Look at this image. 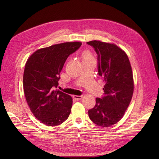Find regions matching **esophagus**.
Segmentation results:
<instances>
[{
	"label": "esophagus",
	"mask_w": 159,
	"mask_h": 159,
	"mask_svg": "<svg viewBox=\"0 0 159 159\" xmlns=\"http://www.w3.org/2000/svg\"><path fill=\"white\" fill-rule=\"evenodd\" d=\"M73 97L76 100H80L82 98V95H73Z\"/></svg>",
	"instance_id": "esophagus-1"
}]
</instances>
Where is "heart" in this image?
Masks as SVG:
<instances>
[{"label":"heart","instance_id":"b5f03b06","mask_svg":"<svg viewBox=\"0 0 159 159\" xmlns=\"http://www.w3.org/2000/svg\"><path fill=\"white\" fill-rule=\"evenodd\" d=\"M83 57H84V58H91V55L89 52H85L84 54H83Z\"/></svg>","mask_w":159,"mask_h":159}]
</instances>
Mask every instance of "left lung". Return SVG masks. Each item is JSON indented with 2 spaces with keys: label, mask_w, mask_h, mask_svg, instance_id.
Instances as JSON below:
<instances>
[{
  "label": "left lung",
  "mask_w": 159,
  "mask_h": 159,
  "mask_svg": "<svg viewBox=\"0 0 159 159\" xmlns=\"http://www.w3.org/2000/svg\"><path fill=\"white\" fill-rule=\"evenodd\" d=\"M97 55L98 74L105 85L104 95L96 98V104L88 111L91 120L102 127H109L124 116L133 93V79L126 53L113 44L98 40L88 42Z\"/></svg>",
  "instance_id": "obj_1"
}]
</instances>
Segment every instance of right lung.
<instances>
[{
	"label": "right lung",
	"instance_id": "obj_1",
	"mask_svg": "<svg viewBox=\"0 0 159 159\" xmlns=\"http://www.w3.org/2000/svg\"><path fill=\"white\" fill-rule=\"evenodd\" d=\"M81 45L73 42L39 49L26 62L23 76L25 97L33 115L47 126L60 125L70 114L71 97L57 88L66 59Z\"/></svg>",
	"mask_w": 159,
	"mask_h": 159
}]
</instances>
